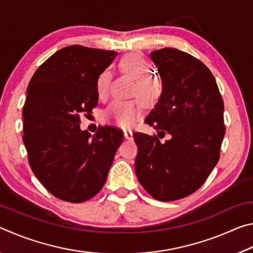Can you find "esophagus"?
<instances>
[{"label": "esophagus", "mask_w": 253, "mask_h": 253, "mask_svg": "<svg viewBox=\"0 0 253 253\" xmlns=\"http://www.w3.org/2000/svg\"><path fill=\"white\" fill-rule=\"evenodd\" d=\"M124 137H125L126 139H132L134 137H132V132L130 130H125L124 131Z\"/></svg>", "instance_id": "obj_1"}]
</instances>
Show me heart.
<instances>
[{
    "mask_svg": "<svg viewBox=\"0 0 253 253\" xmlns=\"http://www.w3.org/2000/svg\"><path fill=\"white\" fill-rule=\"evenodd\" d=\"M119 70L123 74L135 79L131 88V96L137 97L145 107H152L160 99L163 84L160 78L149 75L152 67L142 54L128 53L119 60ZM111 74L108 70L101 71L96 81V91L100 99H106L109 95ZM140 108L137 100H115L102 113V119L107 123L122 128H129L139 117Z\"/></svg>",
    "mask_w": 253,
    "mask_h": 253,
    "instance_id": "obj_1",
    "label": "heart"
}]
</instances>
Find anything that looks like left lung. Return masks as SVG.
<instances>
[{
    "label": "left lung",
    "mask_w": 253,
    "mask_h": 253,
    "mask_svg": "<svg viewBox=\"0 0 253 253\" xmlns=\"http://www.w3.org/2000/svg\"><path fill=\"white\" fill-rule=\"evenodd\" d=\"M151 58L163 92L145 123L171 138L161 143L156 135L135 132V169L154 199L169 202L199 190L219 162L224 104L212 72L193 55L164 48Z\"/></svg>",
    "instance_id": "1"
}]
</instances>
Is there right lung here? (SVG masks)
<instances>
[{
  "mask_svg": "<svg viewBox=\"0 0 253 253\" xmlns=\"http://www.w3.org/2000/svg\"><path fill=\"white\" fill-rule=\"evenodd\" d=\"M117 53L70 45L34 72L23 106V143L32 172L51 194L84 202L107 179L123 132L99 127L91 136L80 129V115L98 105L96 81Z\"/></svg>",
  "mask_w": 253,
  "mask_h": 253,
  "instance_id": "1",
  "label": "right lung"
}]
</instances>
